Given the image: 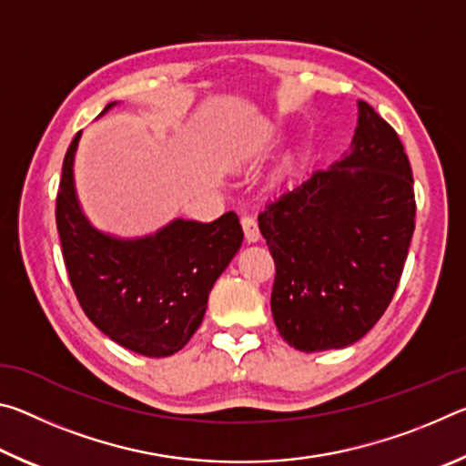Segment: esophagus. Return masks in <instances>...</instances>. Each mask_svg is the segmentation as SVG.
<instances>
[{
  "mask_svg": "<svg viewBox=\"0 0 466 466\" xmlns=\"http://www.w3.org/2000/svg\"><path fill=\"white\" fill-rule=\"evenodd\" d=\"M240 224H242L244 238H247V242H257L258 238H261V232H258V224H257L255 218H252V216H242Z\"/></svg>",
  "mask_w": 466,
  "mask_h": 466,
  "instance_id": "1",
  "label": "esophagus"
}]
</instances>
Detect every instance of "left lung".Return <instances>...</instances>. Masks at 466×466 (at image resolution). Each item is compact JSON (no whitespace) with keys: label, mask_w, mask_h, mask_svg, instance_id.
Returning a JSON list of instances; mask_svg holds the SVG:
<instances>
[{"label":"left lung","mask_w":466,"mask_h":466,"mask_svg":"<svg viewBox=\"0 0 466 466\" xmlns=\"http://www.w3.org/2000/svg\"><path fill=\"white\" fill-rule=\"evenodd\" d=\"M351 152L281 188L258 214L275 261V327L299 351L356 343L397 291L415 230L405 147L368 102Z\"/></svg>","instance_id":"8db88e82"}]
</instances>
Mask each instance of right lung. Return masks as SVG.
Wrapping results in <instances>:
<instances>
[{"label":"right lung","mask_w":466,"mask_h":466,"mask_svg":"<svg viewBox=\"0 0 466 466\" xmlns=\"http://www.w3.org/2000/svg\"><path fill=\"white\" fill-rule=\"evenodd\" d=\"M102 110L106 113L110 106ZM63 157L57 230L77 302L102 333L147 358H167L199 329L209 291L242 244L238 216L175 219L152 236L121 240L92 228L74 187V154Z\"/></svg>","instance_id":"obj_1"}]
</instances>
